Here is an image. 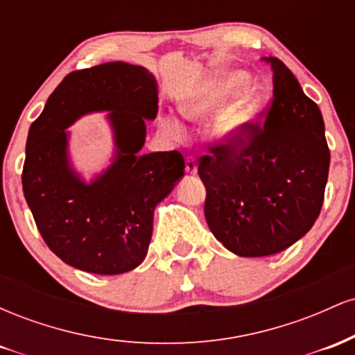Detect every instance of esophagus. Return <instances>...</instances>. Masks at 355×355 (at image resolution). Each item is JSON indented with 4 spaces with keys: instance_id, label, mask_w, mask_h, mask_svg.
<instances>
[{
    "instance_id": "1",
    "label": "esophagus",
    "mask_w": 355,
    "mask_h": 355,
    "mask_svg": "<svg viewBox=\"0 0 355 355\" xmlns=\"http://www.w3.org/2000/svg\"><path fill=\"white\" fill-rule=\"evenodd\" d=\"M185 172L189 175H197V162L193 157H189L185 160Z\"/></svg>"
}]
</instances>
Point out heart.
I'll list each match as a JSON object with an SVG mask.
<instances>
[{
	"label": "heart",
	"mask_w": 355,
	"mask_h": 355,
	"mask_svg": "<svg viewBox=\"0 0 355 355\" xmlns=\"http://www.w3.org/2000/svg\"><path fill=\"white\" fill-rule=\"evenodd\" d=\"M245 85L247 76L243 73L229 71L220 75L218 78L205 85L200 92L185 100L183 113L187 118L198 123H205L220 116L217 123L218 138L227 146L240 148L248 141L250 130L260 112L259 95L252 92L240 95L229 107L232 98L242 92ZM162 126L170 137L177 140H182L187 135L185 125L175 116H165L162 120Z\"/></svg>",
	"instance_id": "obj_1"
}]
</instances>
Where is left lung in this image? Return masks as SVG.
<instances>
[{"label": "left lung", "instance_id": "obj_1", "mask_svg": "<svg viewBox=\"0 0 355 355\" xmlns=\"http://www.w3.org/2000/svg\"><path fill=\"white\" fill-rule=\"evenodd\" d=\"M263 126L240 148L218 145L200 158L211 234L239 257L274 255L312 229L324 202L331 152L319 107L279 58Z\"/></svg>", "mask_w": 355, "mask_h": 355}]
</instances>
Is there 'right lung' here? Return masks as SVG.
Returning <instances> with one entry per match:
<instances>
[{"mask_svg": "<svg viewBox=\"0 0 355 355\" xmlns=\"http://www.w3.org/2000/svg\"><path fill=\"white\" fill-rule=\"evenodd\" d=\"M108 111L112 164L87 182L69 158L67 128L89 112ZM158 112L155 76L112 61L73 71L30 126L23 191L46 245L64 263L100 275L133 270L145 260L153 211L183 177L182 153H140L146 120Z\"/></svg>", "mask_w": 355, "mask_h": 355, "instance_id": "obj_1", "label": "right lung"}]
</instances>
